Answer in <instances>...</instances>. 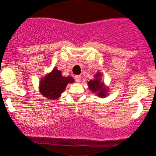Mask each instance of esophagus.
I'll return each instance as SVG.
<instances>
[{
  "instance_id": "esophagus-1",
  "label": "esophagus",
  "mask_w": 156,
  "mask_h": 156,
  "mask_svg": "<svg viewBox=\"0 0 156 156\" xmlns=\"http://www.w3.org/2000/svg\"><path fill=\"white\" fill-rule=\"evenodd\" d=\"M75 79L77 82H81V75H76L75 77Z\"/></svg>"
}]
</instances>
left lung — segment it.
Here are the masks:
<instances>
[{
	"mask_svg": "<svg viewBox=\"0 0 156 156\" xmlns=\"http://www.w3.org/2000/svg\"><path fill=\"white\" fill-rule=\"evenodd\" d=\"M101 72H97V74L94 75V79L88 81V85L89 89L93 93H95L100 98H105L108 95V88H106L104 83L101 81Z\"/></svg>",
	"mask_w": 156,
	"mask_h": 156,
	"instance_id": "left-lung-1",
	"label": "left lung"
}]
</instances>
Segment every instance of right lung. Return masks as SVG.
<instances>
[{
    "instance_id": "add662e5",
    "label": "right lung",
    "mask_w": 156,
    "mask_h": 156,
    "mask_svg": "<svg viewBox=\"0 0 156 156\" xmlns=\"http://www.w3.org/2000/svg\"><path fill=\"white\" fill-rule=\"evenodd\" d=\"M72 77H63L62 71L56 68L51 72L41 78L39 85V91L43 96L50 100H57L65 91L68 83L74 82Z\"/></svg>"
}]
</instances>
